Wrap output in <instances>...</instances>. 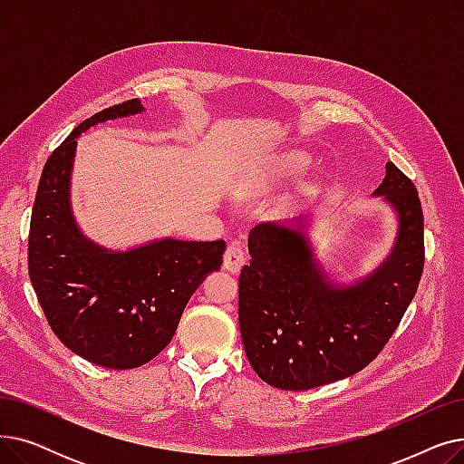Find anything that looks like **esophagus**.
I'll return each instance as SVG.
<instances>
[{"label": "esophagus", "mask_w": 464, "mask_h": 464, "mask_svg": "<svg viewBox=\"0 0 464 464\" xmlns=\"http://www.w3.org/2000/svg\"><path fill=\"white\" fill-rule=\"evenodd\" d=\"M245 261H246V256H245V250L240 248L238 242H229L224 254V269L229 273H238L240 266L245 265Z\"/></svg>", "instance_id": "34e87169"}]
</instances>
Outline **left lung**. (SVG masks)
<instances>
[{
    "label": "left lung",
    "instance_id": "1",
    "mask_svg": "<svg viewBox=\"0 0 464 464\" xmlns=\"http://www.w3.org/2000/svg\"><path fill=\"white\" fill-rule=\"evenodd\" d=\"M376 195L399 214L397 245L369 278L327 284L301 231L261 224L238 276V324L256 374L304 392L362 371L378 357L416 295L423 265V210L413 182L387 161Z\"/></svg>",
    "mask_w": 464,
    "mask_h": 464
}]
</instances>
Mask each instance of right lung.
Wrapping results in <instances>:
<instances>
[{"instance_id":"add662e5","label":"right lung","mask_w":464,"mask_h":464,"mask_svg":"<svg viewBox=\"0 0 464 464\" xmlns=\"http://www.w3.org/2000/svg\"><path fill=\"white\" fill-rule=\"evenodd\" d=\"M139 100L84 120L48 156L37 186L28 269L46 322L72 352L105 369H137L175 336L203 278L219 271L226 240L163 238L130 252H107L75 226L69 175L77 137L97 121L140 112Z\"/></svg>"}]
</instances>
